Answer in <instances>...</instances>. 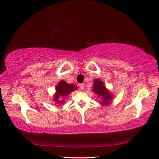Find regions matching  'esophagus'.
I'll return each mask as SVG.
<instances>
[{"instance_id":"esophagus-1","label":"esophagus","mask_w":159,"mask_h":159,"mask_svg":"<svg viewBox=\"0 0 159 159\" xmlns=\"http://www.w3.org/2000/svg\"><path fill=\"white\" fill-rule=\"evenodd\" d=\"M79 86L82 89H84V88H85V84H84V83H80Z\"/></svg>"}]
</instances>
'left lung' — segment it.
Segmentation results:
<instances>
[{
    "label": "left lung",
    "instance_id": "obj_1",
    "mask_svg": "<svg viewBox=\"0 0 159 159\" xmlns=\"http://www.w3.org/2000/svg\"><path fill=\"white\" fill-rule=\"evenodd\" d=\"M93 92L96 93L98 97L102 98V105H109L111 100L113 98V96L109 90H107L104 86V83L100 79H95L93 80Z\"/></svg>",
    "mask_w": 159,
    "mask_h": 159
}]
</instances>
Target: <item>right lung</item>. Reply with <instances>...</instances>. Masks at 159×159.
Segmentation results:
<instances>
[{
	"mask_svg": "<svg viewBox=\"0 0 159 159\" xmlns=\"http://www.w3.org/2000/svg\"><path fill=\"white\" fill-rule=\"evenodd\" d=\"M76 89L77 87L74 84H67L64 80H61L56 86V93L54 95L53 100L59 104H63L66 97Z\"/></svg>",
	"mask_w": 159,
	"mask_h": 159,
	"instance_id": "add662e5",
	"label": "right lung"
}]
</instances>
